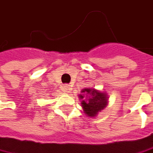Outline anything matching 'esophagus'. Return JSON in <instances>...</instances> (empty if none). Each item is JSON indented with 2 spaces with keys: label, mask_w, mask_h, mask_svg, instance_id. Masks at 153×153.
I'll return each mask as SVG.
<instances>
[{
  "label": "esophagus",
  "mask_w": 153,
  "mask_h": 153,
  "mask_svg": "<svg viewBox=\"0 0 153 153\" xmlns=\"http://www.w3.org/2000/svg\"><path fill=\"white\" fill-rule=\"evenodd\" d=\"M71 90H72V88L69 84H65L64 86V91L66 92V93H69V92H71Z\"/></svg>",
  "instance_id": "esophagus-1"
}]
</instances>
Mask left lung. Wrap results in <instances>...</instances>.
Listing matches in <instances>:
<instances>
[{"label": "left lung", "instance_id": "1", "mask_svg": "<svg viewBox=\"0 0 153 153\" xmlns=\"http://www.w3.org/2000/svg\"><path fill=\"white\" fill-rule=\"evenodd\" d=\"M79 98L82 99V107L88 117H95L108 104V96L105 93L99 92L95 88H84Z\"/></svg>", "mask_w": 153, "mask_h": 153}]
</instances>
